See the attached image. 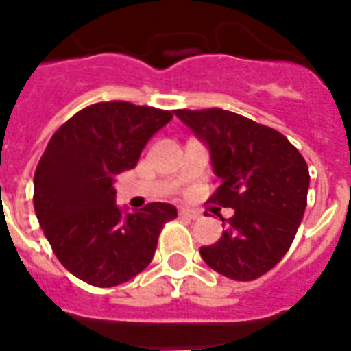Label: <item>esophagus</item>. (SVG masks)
Masks as SVG:
<instances>
[{
    "label": "esophagus",
    "mask_w": 351,
    "mask_h": 351,
    "mask_svg": "<svg viewBox=\"0 0 351 351\" xmlns=\"http://www.w3.org/2000/svg\"><path fill=\"white\" fill-rule=\"evenodd\" d=\"M180 217H186V219H199V217H200V211L189 210V208H182V210H180Z\"/></svg>",
    "instance_id": "esophagus-1"
}]
</instances>
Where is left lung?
I'll list each match as a JSON object with an SVG mask.
<instances>
[{
  "mask_svg": "<svg viewBox=\"0 0 351 351\" xmlns=\"http://www.w3.org/2000/svg\"><path fill=\"white\" fill-rule=\"evenodd\" d=\"M210 147L219 186L208 202L232 208L223 235L200 247L208 267L252 282L287 254L307 206L309 169L291 141L271 127L221 108L175 110Z\"/></svg>",
  "mask_w": 351,
  "mask_h": 351,
  "instance_id": "obj_1",
  "label": "left lung"
}]
</instances>
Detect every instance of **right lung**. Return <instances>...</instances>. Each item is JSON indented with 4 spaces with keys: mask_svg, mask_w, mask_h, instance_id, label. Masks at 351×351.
Segmentation results:
<instances>
[{
    "mask_svg": "<svg viewBox=\"0 0 351 351\" xmlns=\"http://www.w3.org/2000/svg\"><path fill=\"white\" fill-rule=\"evenodd\" d=\"M173 112L127 101L95 103L51 136L34 173V211L58 261L95 287H116L151 263L176 208L151 202L123 215L114 180L132 169Z\"/></svg>",
    "mask_w": 351,
    "mask_h": 351,
    "instance_id": "right-lung-1",
    "label": "right lung"
}]
</instances>
